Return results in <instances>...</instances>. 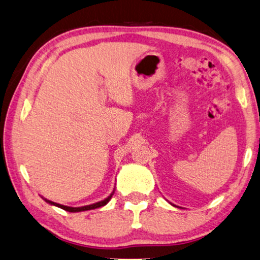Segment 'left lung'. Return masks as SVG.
Instances as JSON below:
<instances>
[{
  "label": "left lung",
  "mask_w": 260,
  "mask_h": 260,
  "mask_svg": "<svg viewBox=\"0 0 260 260\" xmlns=\"http://www.w3.org/2000/svg\"><path fill=\"white\" fill-rule=\"evenodd\" d=\"M171 205H172V204H171ZM172 206H175V205H172Z\"/></svg>",
  "instance_id": "8db88e82"
}]
</instances>
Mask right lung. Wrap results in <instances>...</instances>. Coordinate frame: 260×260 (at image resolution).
<instances>
[{"label":"right lung","instance_id":"1","mask_svg":"<svg viewBox=\"0 0 260 260\" xmlns=\"http://www.w3.org/2000/svg\"><path fill=\"white\" fill-rule=\"evenodd\" d=\"M115 189V188H114ZM114 189L112 191V193L108 197L105 198L104 200L102 201H98V203H94V204H91V205H86V206H82V207H69V206H64V205H61V204H57V203H54V201H51L46 199V198L41 197L43 199L46 201L47 204L52 205V206H56V207H59L61 209H63V211H67V212H71V213H78V212H84V211H90V209H96V208H100V207H103V206H105L106 204L109 203V201L111 200V198H112L113 193H114Z\"/></svg>","mask_w":260,"mask_h":260}]
</instances>
